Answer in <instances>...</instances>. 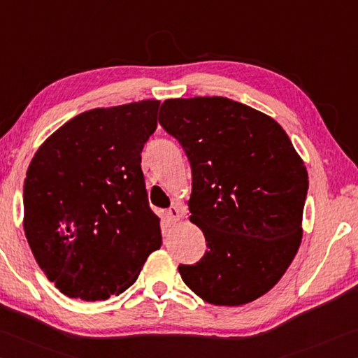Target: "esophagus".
<instances>
[{
	"mask_svg": "<svg viewBox=\"0 0 358 358\" xmlns=\"http://www.w3.org/2000/svg\"><path fill=\"white\" fill-rule=\"evenodd\" d=\"M166 215L171 222H178V220H180V217H182V214H180V209L178 208V206H171V208L166 210Z\"/></svg>",
	"mask_w": 358,
	"mask_h": 358,
	"instance_id": "esophagus-1",
	"label": "esophagus"
}]
</instances>
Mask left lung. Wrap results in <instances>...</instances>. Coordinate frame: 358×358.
Here are the masks:
<instances>
[{"mask_svg": "<svg viewBox=\"0 0 358 358\" xmlns=\"http://www.w3.org/2000/svg\"><path fill=\"white\" fill-rule=\"evenodd\" d=\"M159 121L192 166L190 222L206 255L179 266L204 302L239 306L268 292L302 242L308 173L283 127L228 97L168 99Z\"/></svg>", "mask_w": 358, "mask_h": 358, "instance_id": "obj_1", "label": "left lung"}]
</instances>
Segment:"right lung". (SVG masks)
Listing matches in <instances>:
<instances>
[{
    "label": "right lung",
    "mask_w": 358,
    "mask_h": 358,
    "mask_svg": "<svg viewBox=\"0 0 358 358\" xmlns=\"http://www.w3.org/2000/svg\"><path fill=\"white\" fill-rule=\"evenodd\" d=\"M160 100L87 110L53 131L31 160L23 229L47 278L71 299L119 296L162 245L141 150Z\"/></svg>",
    "instance_id": "right-lung-1"
}]
</instances>
